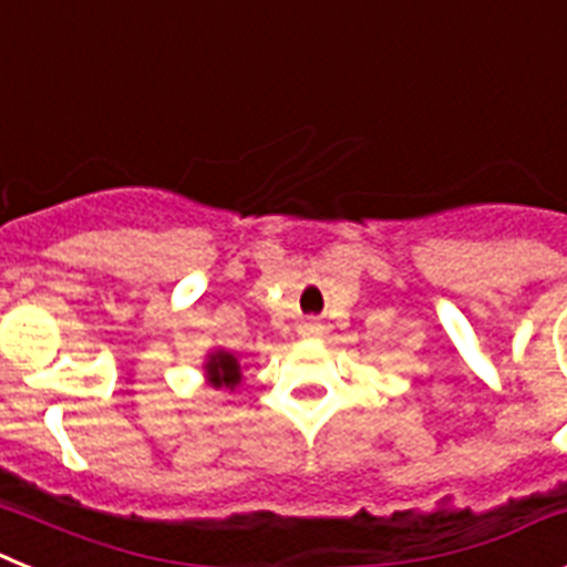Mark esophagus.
I'll use <instances>...</instances> for the list:
<instances>
[{
	"label": "esophagus",
	"instance_id": "esophagus-1",
	"mask_svg": "<svg viewBox=\"0 0 567 567\" xmlns=\"http://www.w3.org/2000/svg\"><path fill=\"white\" fill-rule=\"evenodd\" d=\"M299 333H302V337H319V333H322V324H319L317 319H308V322H302Z\"/></svg>",
	"mask_w": 567,
	"mask_h": 567
}]
</instances>
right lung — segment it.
Instances as JSON below:
<instances>
[{"mask_svg":"<svg viewBox=\"0 0 567 567\" xmlns=\"http://www.w3.org/2000/svg\"><path fill=\"white\" fill-rule=\"evenodd\" d=\"M205 373H208V382L214 388H230V391H234V388L243 382V368H239V359H236L230 351L208 353Z\"/></svg>","mask_w":567,"mask_h":567,"instance_id":"obj_1","label":"right lung"}]
</instances>
